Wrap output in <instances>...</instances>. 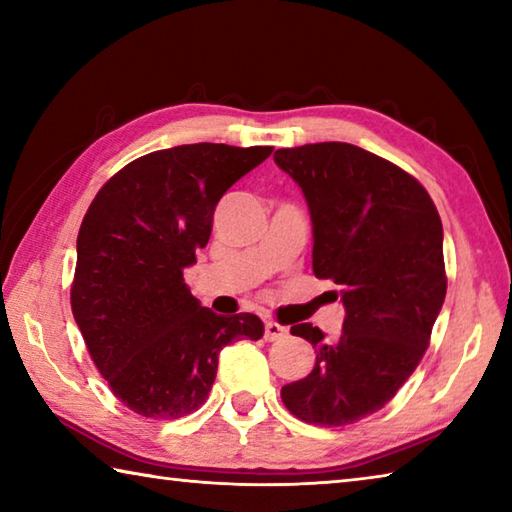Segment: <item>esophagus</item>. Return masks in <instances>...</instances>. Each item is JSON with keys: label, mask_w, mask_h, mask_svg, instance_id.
<instances>
[{"label": "esophagus", "mask_w": 512, "mask_h": 512, "mask_svg": "<svg viewBox=\"0 0 512 512\" xmlns=\"http://www.w3.org/2000/svg\"><path fill=\"white\" fill-rule=\"evenodd\" d=\"M287 334H289L287 327L280 325V323H275V320H266V325H264V339L266 341H280Z\"/></svg>", "instance_id": "esophagus-1"}]
</instances>
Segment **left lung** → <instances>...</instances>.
I'll return each mask as SVG.
<instances>
[{"instance_id": "obj_1", "label": "left lung", "mask_w": 512, "mask_h": 512, "mask_svg": "<svg viewBox=\"0 0 512 512\" xmlns=\"http://www.w3.org/2000/svg\"><path fill=\"white\" fill-rule=\"evenodd\" d=\"M314 223V275L341 287L336 341L311 323L291 327L316 348L305 379L282 386L296 418L343 427L393 400L429 348L447 293L443 223L411 173L345 142L277 149Z\"/></svg>"}]
</instances>
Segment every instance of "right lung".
<instances>
[{"label":"right lung","mask_w":512,"mask_h":512,"mask_svg":"<svg viewBox=\"0 0 512 512\" xmlns=\"http://www.w3.org/2000/svg\"><path fill=\"white\" fill-rule=\"evenodd\" d=\"M271 153L210 142L153 151L117 171L85 212L72 314L110 391L137 415L196 411L225 345L264 336L255 314L201 307L183 271L207 246L221 196Z\"/></svg>","instance_id":"1"}]
</instances>
